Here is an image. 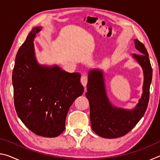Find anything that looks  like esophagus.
<instances>
[{
    "mask_svg": "<svg viewBox=\"0 0 160 160\" xmlns=\"http://www.w3.org/2000/svg\"><path fill=\"white\" fill-rule=\"evenodd\" d=\"M80 82H81V83L82 84V85L85 88L86 85H87V83H88V77H87V75H83L81 77Z\"/></svg>",
    "mask_w": 160,
    "mask_h": 160,
    "instance_id": "obj_1",
    "label": "esophagus"
}]
</instances>
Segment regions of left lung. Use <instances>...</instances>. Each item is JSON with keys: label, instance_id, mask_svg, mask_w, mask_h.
I'll return each instance as SVG.
<instances>
[{"label": "left lung", "instance_id": "obj_1", "mask_svg": "<svg viewBox=\"0 0 160 160\" xmlns=\"http://www.w3.org/2000/svg\"><path fill=\"white\" fill-rule=\"evenodd\" d=\"M134 43L140 54L133 53L132 57L141 66L144 76L141 98L134 109H127L113 105L108 97L102 69L92 68L88 72L86 97L90 107L91 127L95 133L105 138H116L128 133L147 109L152 69L145 46L138 39H134Z\"/></svg>", "mask_w": 160, "mask_h": 160}]
</instances>
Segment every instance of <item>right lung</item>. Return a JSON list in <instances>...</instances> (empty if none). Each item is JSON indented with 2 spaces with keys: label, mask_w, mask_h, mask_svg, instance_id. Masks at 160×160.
Returning <instances> with one entry per match:
<instances>
[{
  "label": "right lung",
  "mask_w": 160,
  "mask_h": 160,
  "mask_svg": "<svg viewBox=\"0 0 160 160\" xmlns=\"http://www.w3.org/2000/svg\"><path fill=\"white\" fill-rule=\"evenodd\" d=\"M41 30L42 27L32 29L16 55L12 78L14 104L18 117L31 131L54 138L66 128L68 110L84 88L79 72L38 63L33 42Z\"/></svg>",
  "instance_id": "obj_1"
}]
</instances>
